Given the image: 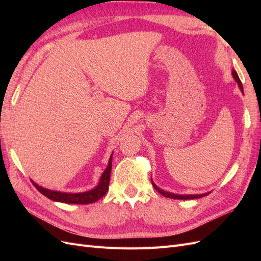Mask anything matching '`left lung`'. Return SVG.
Wrapping results in <instances>:
<instances>
[{
  "label": "left lung",
  "mask_w": 261,
  "mask_h": 261,
  "mask_svg": "<svg viewBox=\"0 0 261 261\" xmlns=\"http://www.w3.org/2000/svg\"><path fill=\"white\" fill-rule=\"evenodd\" d=\"M232 74H233V76L235 78V81L238 82L240 88H241V90L243 92V85H242V82H241L240 77H239L238 73H236L235 69L232 70ZM152 186L154 187L155 191L159 192L161 195H163L164 197H168V198H172V199H196V198H201V197L208 195V193L202 194V195H175V194H171V193H168V192H164L163 189H160L159 187H156V185H154L153 183H152Z\"/></svg>",
  "instance_id": "8db88e82"
}]
</instances>
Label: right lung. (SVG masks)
Here are the masks:
<instances>
[{"instance_id":"right-lung-1","label":"right lung","mask_w":261,"mask_h":261,"mask_svg":"<svg viewBox=\"0 0 261 261\" xmlns=\"http://www.w3.org/2000/svg\"><path fill=\"white\" fill-rule=\"evenodd\" d=\"M111 169H112V155L110 156L109 164H108L106 171L103 172V174H102V176L100 178L99 185L96 188H93L92 191L81 193V194H68V193L54 192V191H50V189H46V188L39 186L36 183H34V181H33V184L39 192L46 197V198H49L53 201H59V202H64V203L88 204V203H92L94 201L99 200L101 197H103L107 194L108 189H109V184H110Z\"/></svg>"}]
</instances>
